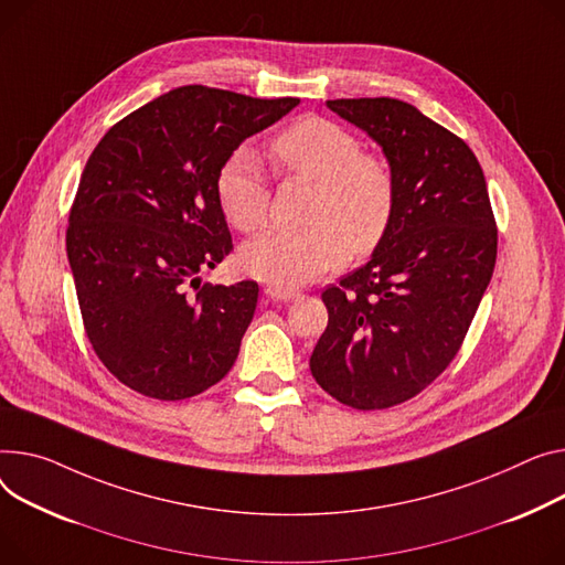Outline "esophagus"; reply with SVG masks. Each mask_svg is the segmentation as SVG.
Returning a JSON list of instances; mask_svg holds the SVG:
<instances>
[{
	"instance_id": "34e87169",
	"label": "esophagus",
	"mask_w": 565,
	"mask_h": 565,
	"mask_svg": "<svg viewBox=\"0 0 565 565\" xmlns=\"http://www.w3.org/2000/svg\"><path fill=\"white\" fill-rule=\"evenodd\" d=\"M266 297L275 299V302H292L295 297H299L297 290L292 288H279V286H266Z\"/></svg>"
}]
</instances>
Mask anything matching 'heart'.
Wrapping results in <instances>:
<instances>
[{
  "mask_svg": "<svg viewBox=\"0 0 565 565\" xmlns=\"http://www.w3.org/2000/svg\"><path fill=\"white\" fill-rule=\"evenodd\" d=\"M270 154L277 170L316 181L307 230H268L247 241L241 266L247 275L279 288L309 284L341 268L348 249L377 245L395 211V179L388 163L363 154L359 138L324 118H307L281 131ZM217 198L241 232L268 217L270 185L258 159L238 149L217 177Z\"/></svg>",
  "mask_w": 565,
  "mask_h": 565,
  "instance_id": "1",
  "label": "heart"
}]
</instances>
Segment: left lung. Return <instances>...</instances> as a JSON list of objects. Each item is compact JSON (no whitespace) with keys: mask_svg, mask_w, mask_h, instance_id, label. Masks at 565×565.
Here are the masks:
<instances>
[{"mask_svg":"<svg viewBox=\"0 0 565 565\" xmlns=\"http://www.w3.org/2000/svg\"><path fill=\"white\" fill-rule=\"evenodd\" d=\"M382 147L395 211L370 260L322 292L329 311L311 374L372 411L413 395L459 352L491 284L498 230L472 149L402 99H327Z\"/></svg>","mask_w":565,"mask_h":565,"instance_id":"left-lung-1","label":"left lung"}]
</instances>
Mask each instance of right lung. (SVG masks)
Segmentation results:
<instances>
[{
    "instance_id": "obj_1",
    "label": "right lung",
    "mask_w": 565,
    "mask_h": 565,
    "mask_svg": "<svg viewBox=\"0 0 565 565\" xmlns=\"http://www.w3.org/2000/svg\"><path fill=\"white\" fill-rule=\"evenodd\" d=\"M297 104L183 86L95 147L65 249L93 350L125 386L174 402L232 370L258 284L200 286V270L234 249L217 177L243 140Z\"/></svg>"
}]
</instances>
